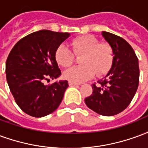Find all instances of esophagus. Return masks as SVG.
I'll return each instance as SVG.
<instances>
[{
    "label": "esophagus",
    "mask_w": 148,
    "mask_h": 148,
    "mask_svg": "<svg viewBox=\"0 0 148 148\" xmlns=\"http://www.w3.org/2000/svg\"><path fill=\"white\" fill-rule=\"evenodd\" d=\"M69 86H79V84L77 83H74V82H69Z\"/></svg>",
    "instance_id": "34e87169"
}]
</instances>
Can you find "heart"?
<instances>
[{
	"instance_id": "1",
	"label": "heart",
	"mask_w": 148,
	"mask_h": 148,
	"mask_svg": "<svg viewBox=\"0 0 148 148\" xmlns=\"http://www.w3.org/2000/svg\"><path fill=\"white\" fill-rule=\"evenodd\" d=\"M71 47L74 53L64 43L56 48L55 58L58 65L68 67L74 61V55H82L80 58L82 65L75 66L65 71L63 77L69 82L81 83L89 80L97 74L102 76L111 68L113 51L111 46L106 42H99L96 37L85 35L72 40Z\"/></svg>"
}]
</instances>
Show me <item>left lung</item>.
Returning a JSON list of instances; mask_svg holds the SVG:
<instances>
[{"label": "left lung", "instance_id": "8db88e82", "mask_svg": "<svg viewBox=\"0 0 148 148\" xmlns=\"http://www.w3.org/2000/svg\"><path fill=\"white\" fill-rule=\"evenodd\" d=\"M113 51L112 65L106 77L93 84L86 106L102 116H114L129 106L139 86V62L133 48L123 38L102 32Z\"/></svg>", "mask_w": 148, "mask_h": 148}]
</instances>
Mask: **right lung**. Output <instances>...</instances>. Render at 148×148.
<instances>
[{
  "mask_svg": "<svg viewBox=\"0 0 148 148\" xmlns=\"http://www.w3.org/2000/svg\"><path fill=\"white\" fill-rule=\"evenodd\" d=\"M71 34L40 30L27 35L12 47L6 60V79L15 101L25 113L42 117L57 109L67 81L44 85L61 75L55 60L58 45Z\"/></svg>",
  "mask_w": 148,
  "mask_h": 148,
  "instance_id": "right-lung-1",
  "label": "right lung"
}]
</instances>
